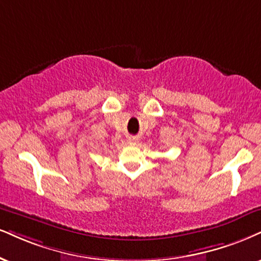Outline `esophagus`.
I'll return each mask as SVG.
<instances>
[{
	"mask_svg": "<svg viewBox=\"0 0 261 261\" xmlns=\"http://www.w3.org/2000/svg\"><path fill=\"white\" fill-rule=\"evenodd\" d=\"M137 143H138L137 138H129V139H128V144H129V145H136Z\"/></svg>",
	"mask_w": 261,
	"mask_h": 261,
	"instance_id": "1",
	"label": "esophagus"
}]
</instances>
